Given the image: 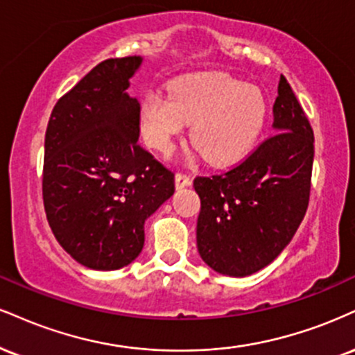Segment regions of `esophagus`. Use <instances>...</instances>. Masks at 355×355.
Returning a JSON list of instances; mask_svg holds the SVG:
<instances>
[{
  "instance_id": "1",
  "label": "esophagus",
  "mask_w": 355,
  "mask_h": 355,
  "mask_svg": "<svg viewBox=\"0 0 355 355\" xmlns=\"http://www.w3.org/2000/svg\"><path fill=\"white\" fill-rule=\"evenodd\" d=\"M191 185V180L189 175L185 173H177L175 175V187H177V190H182L185 189V187H190Z\"/></svg>"
}]
</instances>
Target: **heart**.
Wrapping results in <instances>:
<instances>
[{
	"label": "heart",
	"instance_id": "1",
	"mask_svg": "<svg viewBox=\"0 0 355 355\" xmlns=\"http://www.w3.org/2000/svg\"><path fill=\"white\" fill-rule=\"evenodd\" d=\"M266 99L254 85L208 72L175 80L170 92L152 91L140 110V130L153 150L168 153L191 122L190 137L215 165L240 160L261 134Z\"/></svg>",
	"mask_w": 355,
	"mask_h": 355
}]
</instances>
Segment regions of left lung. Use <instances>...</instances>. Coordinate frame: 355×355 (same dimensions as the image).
Segmentation results:
<instances>
[{"instance_id": "obj_1", "label": "left lung", "mask_w": 355, "mask_h": 355, "mask_svg": "<svg viewBox=\"0 0 355 355\" xmlns=\"http://www.w3.org/2000/svg\"><path fill=\"white\" fill-rule=\"evenodd\" d=\"M272 115L276 134L245 160L193 182L202 202L196 246L220 275L243 277L268 266L293 240L309 205L314 134L284 76Z\"/></svg>"}]
</instances>
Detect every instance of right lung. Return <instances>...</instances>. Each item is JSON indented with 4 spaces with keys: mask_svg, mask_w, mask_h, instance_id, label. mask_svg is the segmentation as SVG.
I'll list each match as a JSON object with an SVG mask.
<instances>
[{
    "mask_svg": "<svg viewBox=\"0 0 355 355\" xmlns=\"http://www.w3.org/2000/svg\"><path fill=\"white\" fill-rule=\"evenodd\" d=\"M140 55L105 59L64 94L44 139L42 200L76 261L112 271L144 248V223L175 191L172 170L139 144L140 104L127 94Z\"/></svg>",
    "mask_w": 355,
    "mask_h": 355,
    "instance_id": "1",
    "label": "right lung"
}]
</instances>
